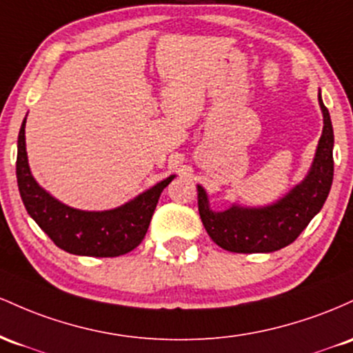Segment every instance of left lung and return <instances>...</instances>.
<instances>
[{
	"label": "left lung",
	"mask_w": 353,
	"mask_h": 353,
	"mask_svg": "<svg viewBox=\"0 0 353 353\" xmlns=\"http://www.w3.org/2000/svg\"><path fill=\"white\" fill-rule=\"evenodd\" d=\"M323 132L307 176L275 203L260 208L233 205L225 212L210 208L207 192L198 185V212L210 239L228 252L268 253L287 247L307 228L325 203L334 180V128L319 94Z\"/></svg>",
	"instance_id": "left-lung-1"
}]
</instances>
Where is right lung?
I'll return each instance as SVG.
<instances>
[{"label": "right lung", "instance_id": "right-lung-1", "mask_svg": "<svg viewBox=\"0 0 353 353\" xmlns=\"http://www.w3.org/2000/svg\"><path fill=\"white\" fill-rule=\"evenodd\" d=\"M25 125L18 134L17 178L26 212L61 250L85 256H120L145 239L161 192L175 175L140 193L128 203L105 212L71 208L37 183L26 155Z\"/></svg>", "mask_w": 353, "mask_h": 353}]
</instances>
